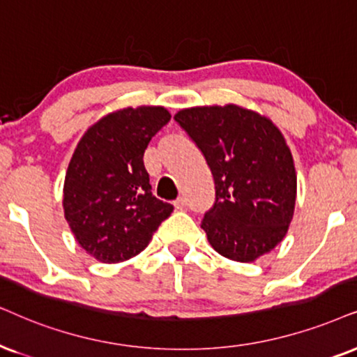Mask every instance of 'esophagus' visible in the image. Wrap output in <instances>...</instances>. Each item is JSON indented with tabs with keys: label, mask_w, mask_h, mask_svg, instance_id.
<instances>
[{
	"label": "esophagus",
	"mask_w": 357,
	"mask_h": 357,
	"mask_svg": "<svg viewBox=\"0 0 357 357\" xmlns=\"http://www.w3.org/2000/svg\"><path fill=\"white\" fill-rule=\"evenodd\" d=\"M186 204H188V201H186V197H184V196H179L178 199L174 201L176 209H184V207H186Z\"/></svg>",
	"instance_id": "1"
}]
</instances>
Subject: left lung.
I'll return each mask as SVG.
<instances>
[{
	"mask_svg": "<svg viewBox=\"0 0 357 357\" xmlns=\"http://www.w3.org/2000/svg\"><path fill=\"white\" fill-rule=\"evenodd\" d=\"M174 120L206 158L214 206L201 227L215 252L254 261L283 241L293 219L296 173L280 130L238 105L192 107Z\"/></svg>",
	"mask_w": 357,
	"mask_h": 357,
	"instance_id": "1",
	"label": "left lung"
}]
</instances>
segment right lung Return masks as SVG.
Masks as SVG:
<instances>
[{
	"instance_id": "1",
	"label": "right lung",
	"mask_w": 357,
	"mask_h": 357,
	"mask_svg": "<svg viewBox=\"0 0 357 357\" xmlns=\"http://www.w3.org/2000/svg\"><path fill=\"white\" fill-rule=\"evenodd\" d=\"M171 120L165 107L123 108L93 123L69 163L64 215L82 249L116 264L138 255L173 206L156 199L143 155Z\"/></svg>"
}]
</instances>
